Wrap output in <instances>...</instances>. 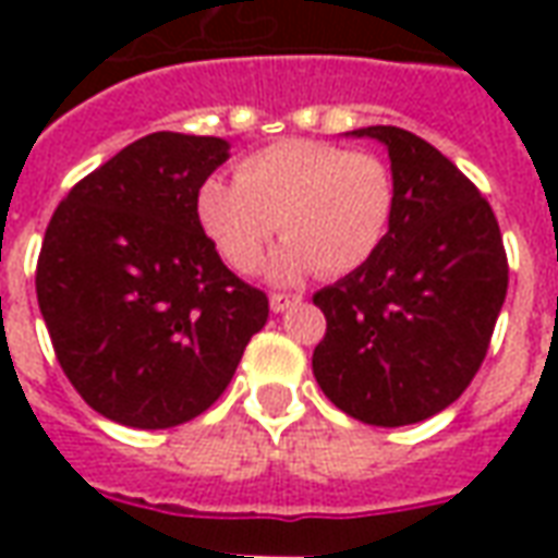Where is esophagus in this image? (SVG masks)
Returning <instances> with one entry per match:
<instances>
[{
    "label": "esophagus",
    "mask_w": 558,
    "mask_h": 558,
    "mask_svg": "<svg viewBox=\"0 0 558 558\" xmlns=\"http://www.w3.org/2000/svg\"><path fill=\"white\" fill-rule=\"evenodd\" d=\"M268 304H271V311H275V314H283V311H290V307H295V304H302V295H290V292H275V295L268 299Z\"/></svg>",
    "instance_id": "esophagus-1"
}]
</instances>
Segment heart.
<instances>
[{"instance_id":"1","label":"heart","mask_w":558,"mask_h":558,"mask_svg":"<svg viewBox=\"0 0 558 558\" xmlns=\"http://www.w3.org/2000/svg\"><path fill=\"white\" fill-rule=\"evenodd\" d=\"M196 220L223 263L251 275L280 230L271 278L319 268L350 275L383 247L395 218V175L379 155L323 140H280L239 160L235 182L208 175Z\"/></svg>"}]
</instances>
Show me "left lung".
Masks as SVG:
<instances>
[{"label":"left lung","mask_w":558,"mask_h":558,"mask_svg":"<svg viewBox=\"0 0 558 558\" xmlns=\"http://www.w3.org/2000/svg\"><path fill=\"white\" fill-rule=\"evenodd\" d=\"M350 134L388 148L395 218L362 268L314 295L326 314L314 376L352 418L403 427L451 407L478 374L508 256L490 203L439 148L395 125Z\"/></svg>","instance_id":"left-lung-1"}]
</instances>
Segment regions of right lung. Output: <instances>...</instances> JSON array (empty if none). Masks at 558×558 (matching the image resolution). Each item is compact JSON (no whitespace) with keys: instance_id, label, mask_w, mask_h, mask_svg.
<instances>
[{"instance_id":"right-lung-1","label":"right lung","mask_w":558,"mask_h":558,"mask_svg":"<svg viewBox=\"0 0 558 558\" xmlns=\"http://www.w3.org/2000/svg\"><path fill=\"white\" fill-rule=\"evenodd\" d=\"M230 143L158 131L80 179L44 232L35 292L56 359L104 418L163 430L206 412L268 319L220 263L196 187Z\"/></svg>"}]
</instances>
